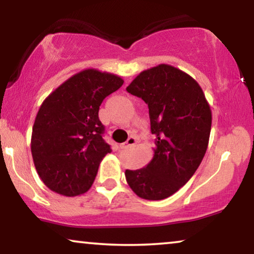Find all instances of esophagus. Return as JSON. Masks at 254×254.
Masks as SVG:
<instances>
[{
  "mask_svg": "<svg viewBox=\"0 0 254 254\" xmlns=\"http://www.w3.org/2000/svg\"><path fill=\"white\" fill-rule=\"evenodd\" d=\"M135 144H136V138L131 136V137L128 138V140H127L126 142H125V143L121 144L120 148H121V149H128V148L133 147V145H135Z\"/></svg>",
  "mask_w": 254,
  "mask_h": 254,
  "instance_id": "esophagus-1",
  "label": "esophagus"
}]
</instances>
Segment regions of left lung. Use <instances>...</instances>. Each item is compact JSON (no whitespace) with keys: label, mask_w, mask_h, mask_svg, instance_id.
Returning <instances> with one entry per match:
<instances>
[{"label":"left lung","mask_w":254,"mask_h":254,"mask_svg":"<svg viewBox=\"0 0 254 254\" xmlns=\"http://www.w3.org/2000/svg\"><path fill=\"white\" fill-rule=\"evenodd\" d=\"M148 105L154 157L143 169L126 170L133 192L145 200H163L185 185L206 154L211 111L195 79L169 64L140 72L126 88Z\"/></svg>","instance_id":"obj_1"}]
</instances>
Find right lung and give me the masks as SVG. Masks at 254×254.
Here are the masks:
<instances>
[{"mask_svg":"<svg viewBox=\"0 0 254 254\" xmlns=\"http://www.w3.org/2000/svg\"><path fill=\"white\" fill-rule=\"evenodd\" d=\"M124 84L119 76L85 69L55 89L34 120L31 152L40 179L64 196L85 193L111 150L103 138L99 106Z\"/></svg>","mask_w":254,"mask_h":254,"instance_id":"add662e5","label":"right lung"}]
</instances>
